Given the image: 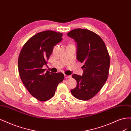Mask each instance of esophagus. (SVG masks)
<instances>
[{
  "label": "esophagus",
  "mask_w": 131,
  "mask_h": 131,
  "mask_svg": "<svg viewBox=\"0 0 131 131\" xmlns=\"http://www.w3.org/2000/svg\"><path fill=\"white\" fill-rule=\"evenodd\" d=\"M64 78H66V79H68V78H71V76H70V75H67L64 74Z\"/></svg>",
  "instance_id": "obj_1"
}]
</instances>
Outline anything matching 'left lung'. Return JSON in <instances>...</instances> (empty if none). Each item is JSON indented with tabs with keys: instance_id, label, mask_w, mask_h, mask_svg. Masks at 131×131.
I'll use <instances>...</instances> for the list:
<instances>
[{
	"instance_id": "obj_1",
	"label": "left lung",
	"mask_w": 131,
	"mask_h": 131,
	"mask_svg": "<svg viewBox=\"0 0 131 131\" xmlns=\"http://www.w3.org/2000/svg\"><path fill=\"white\" fill-rule=\"evenodd\" d=\"M67 35L77 42V58L84 64L82 76L72 75L77 85L71 93L78 100H89L101 90L108 79L109 54L103 40L92 31L78 28Z\"/></svg>"
}]
</instances>
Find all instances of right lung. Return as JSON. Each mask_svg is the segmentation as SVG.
<instances>
[{
  "label": "right lung",
  "mask_w": 131,
  "mask_h": 131,
  "mask_svg": "<svg viewBox=\"0 0 131 131\" xmlns=\"http://www.w3.org/2000/svg\"><path fill=\"white\" fill-rule=\"evenodd\" d=\"M62 35L52 30L38 33L26 42L19 55L18 72L23 84L33 97L41 102L52 98L58 84L64 79L62 73L42 69L53 47L62 40Z\"/></svg>",
  "instance_id": "right-lung-1"
}]
</instances>
